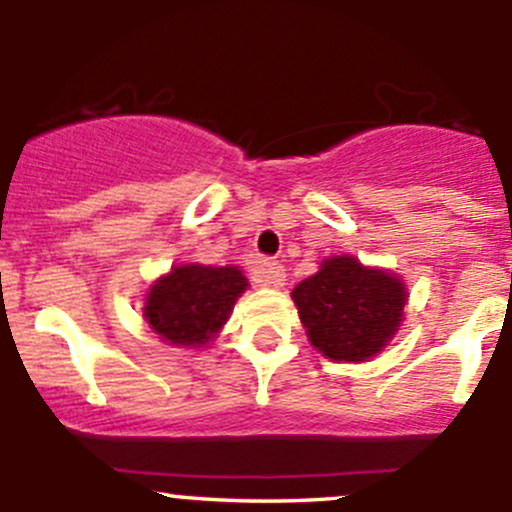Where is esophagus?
I'll list each match as a JSON object with an SVG mask.
<instances>
[{
  "mask_svg": "<svg viewBox=\"0 0 512 512\" xmlns=\"http://www.w3.org/2000/svg\"><path fill=\"white\" fill-rule=\"evenodd\" d=\"M255 277L267 287H282L285 285V267L280 262H260L255 267Z\"/></svg>",
  "mask_w": 512,
  "mask_h": 512,
  "instance_id": "34e87169",
  "label": "esophagus"
}]
</instances>
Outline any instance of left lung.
Listing matches in <instances>:
<instances>
[{"label": "left lung", "instance_id": "obj_1", "mask_svg": "<svg viewBox=\"0 0 512 512\" xmlns=\"http://www.w3.org/2000/svg\"><path fill=\"white\" fill-rule=\"evenodd\" d=\"M290 295L310 345L337 362H367L385 350L408 305L403 277L352 255L322 260Z\"/></svg>", "mask_w": 512, "mask_h": 512}]
</instances>
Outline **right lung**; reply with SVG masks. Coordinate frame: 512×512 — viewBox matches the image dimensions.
I'll return each instance as SVG.
<instances>
[{
  "label": "right lung",
  "instance_id": "right-lung-1",
  "mask_svg": "<svg viewBox=\"0 0 512 512\" xmlns=\"http://www.w3.org/2000/svg\"><path fill=\"white\" fill-rule=\"evenodd\" d=\"M247 287L245 272L235 265H172L150 285L142 315L167 345L205 347L220 335Z\"/></svg>",
  "mask_w": 512,
  "mask_h": 512
}]
</instances>
